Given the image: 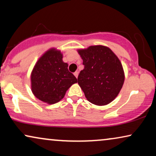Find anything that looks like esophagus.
<instances>
[{"label": "esophagus", "instance_id": "34e87169", "mask_svg": "<svg viewBox=\"0 0 156 156\" xmlns=\"http://www.w3.org/2000/svg\"><path fill=\"white\" fill-rule=\"evenodd\" d=\"M78 74H79V72H75L74 73V75L76 76V78H77L78 77Z\"/></svg>", "mask_w": 156, "mask_h": 156}]
</instances>
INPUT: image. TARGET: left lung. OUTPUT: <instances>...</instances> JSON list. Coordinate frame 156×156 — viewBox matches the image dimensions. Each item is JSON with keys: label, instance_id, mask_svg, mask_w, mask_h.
Listing matches in <instances>:
<instances>
[{"label": "left lung", "instance_id": "obj_1", "mask_svg": "<svg viewBox=\"0 0 156 156\" xmlns=\"http://www.w3.org/2000/svg\"><path fill=\"white\" fill-rule=\"evenodd\" d=\"M77 51L84 66L78 76V84L87 99L97 106L111 103L120 92L125 79L118 57L103 45Z\"/></svg>", "mask_w": 156, "mask_h": 156}]
</instances>
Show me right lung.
Here are the masks:
<instances>
[{
  "mask_svg": "<svg viewBox=\"0 0 156 156\" xmlns=\"http://www.w3.org/2000/svg\"><path fill=\"white\" fill-rule=\"evenodd\" d=\"M60 50L51 48L40 57L31 72V90L40 101L53 104L65 97L66 91L77 82L62 61Z\"/></svg>",
  "mask_w": 156,
  "mask_h": 156,
  "instance_id": "1",
  "label": "right lung"
}]
</instances>
